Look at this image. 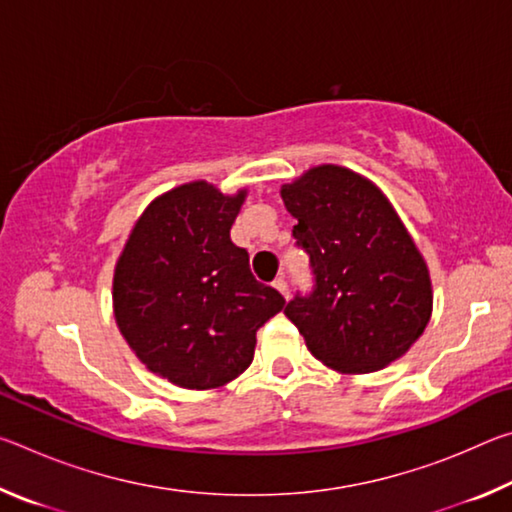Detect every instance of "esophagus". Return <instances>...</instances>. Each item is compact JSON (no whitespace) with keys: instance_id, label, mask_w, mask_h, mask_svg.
Listing matches in <instances>:
<instances>
[{"instance_id":"obj_1","label":"esophagus","mask_w":512,"mask_h":512,"mask_svg":"<svg viewBox=\"0 0 512 512\" xmlns=\"http://www.w3.org/2000/svg\"><path fill=\"white\" fill-rule=\"evenodd\" d=\"M273 287L282 293L284 298H289V284H287V280H284V277L280 275V277H275V282H273Z\"/></svg>"}]
</instances>
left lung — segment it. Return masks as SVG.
<instances>
[{"instance_id":"8db88e82","label":"left lung","mask_w":512,"mask_h":512,"mask_svg":"<svg viewBox=\"0 0 512 512\" xmlns=\"http://www.w3.org/2000/svg\"><path fill=\"white\" fill-rule=\"evenodd\" d=\"M316 289L284 314L314 357L343 375L409 352L433 309L429 266L386 194L361 173L318 164L280 189Z\"/></svg>"}]
</instances>
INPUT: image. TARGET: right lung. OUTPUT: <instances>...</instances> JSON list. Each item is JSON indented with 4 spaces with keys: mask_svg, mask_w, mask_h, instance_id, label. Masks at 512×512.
I'll return each instance as SVG.
<instances>
[{
    "mask_svg": "<svg viewBox=\"0 0 512 512\" xmlns=\"http://www.w3.org/2000/svg\"><path fill=\"white\" fill-rule=\"evenodd\" d=\"M246 196L207 180L169 189L142 212L115 264L121 336L146 370L189 391L237 379L253 363L257 329L284 307L230 239Z\"/></svg>",
    "mask_w": 512,
    "mask_h": 512,
    "instance_id": "obj_1",
    "label": "right lung"
}]
</instances>
